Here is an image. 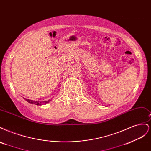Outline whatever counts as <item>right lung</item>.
Returning <instances> with one entry per match:
<instances>
[{"label": "right lung", "mask_w": 151, "mask_h": 151, "mask_svg": "<svg viewBox=\"0 0 151 151\" xmlns=\"http://www.w3.org/2000/svg\"><path fill=\"white\" fill-rule=\"evenodd\" d=\"M24 99V100H26V101L27 102H28L29 103H31V104H36V105H42L43 104H47L48 103H49L51 100H48V101H33V100H31V99H27V98H23Z\"/></svg>", "instance_id": "add662e5"}]
</instances>
